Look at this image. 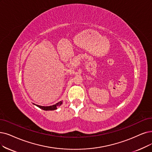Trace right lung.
<instances>
[{"instance_id":"right-lung-1","label":"right lung","mask_w":152,"mask_h":152,"mask_svg":"<svg viewBox=\"0 0 152 152\" xmlns=\"http://www.w3.org/2000/svg\"><path fill=\"white\" fill-rule=\"evenodd\" d=\"M62 104V102L60 101L58 103H57L56 104L53 105H52V106H48V107H44V106H40V105H36L38 107L43 109L44 110H56L57 109V107L58 106H60Z\"/></svg>"}]
</instances>
